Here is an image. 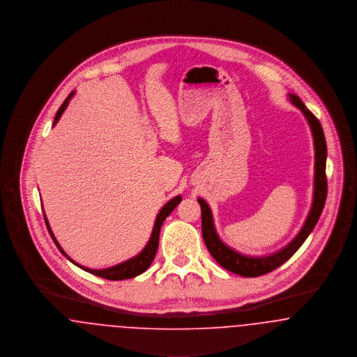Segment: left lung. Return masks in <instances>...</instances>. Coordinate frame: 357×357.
Wrapping results in <instances>:
<instances>
[{"instance_id": "left-lung-1", "label": "left lung", "mask_w": 357, "mask_h": 357, "mask_svg": "<svg viewBox=\"0 0 357 357\" xmlns=\"http://www.w3.org/2000/svg\"><path fill=\"white\" fill-rule=\"evenodd\" d=\"M290 102L300 109L302 114L305 115L312 135H313V144H314V183H313V202L310 211L307 213V218L303 225L301 227L300 232L296 235V238L282 247L281 250L263 257H248L238 252L236 250L231 248L229 245L220 239L218 235V231L213 223V215L209 206L206 204V200L199 197L197 202L202 206V232L206 242V248L213 257V259L219 263L225 270L235 273L242 277H259L263 274H267L281 264L290 259L297 250L300 248L302 243L306 241V238L313 231L314 225H317L321 212L325 206L326 200V142L325 135L322 132L321 123L319 119L307 110V107L302 103L300 98L296 94H287Z\"/></svg>"}]
</instances>
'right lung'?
Listing matches in <instances>:
<instances>
[{"label": "right lung", "instance_id": "add662e5", "mask_svg": "<svg viewBox=\"0 0 357 357\" xmlns=\"http://www.w3.org/2000/svg\"><path fill=\"white\" fill-rule=\"evenodd\" d=\"M74 95H75V91H73L71 94L68 95L67 99H66V100L63 102V105L60 106V109L57 110L56 115H55V121H54V126L56 125L57 121L60 119L61 114L64 113V110L67 109V106H68V103H70V100H71V98H73ZM181 200H183V197H181V195H178V196L170 199L169 202L160 209V212H158V215H157V218H155L154 225H153L151 239H149L148 244L144 247V250H142L138 255L132 257V258L125 261V262L115 264V266H112V267H107V268H89V267H84V266L76 263L74 259H71V258L66 254V251L61 248V245L57 242L56 238H55V235H54V232H52V229H51V227H50V223H48V219H47L45 213H44V219H45V225H47L48 232H50L52 241L56 244V247L60 250V252H61L70 262L74 263L75 266L80 267L82 270L90 273V274H94L96 277H100V278H105V280H109V281H122V280H130V278H134V277H137V275L145 273V271L149 268V266H151L153 259H154V257H155L157 248H158V238H160L161 225L164 223V220L172 213V211L180 204ZM43 212H44V211H43Z\"/></svg>", "mask_w": 357, "mask_h": 357}]
</instances>
